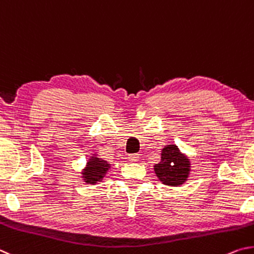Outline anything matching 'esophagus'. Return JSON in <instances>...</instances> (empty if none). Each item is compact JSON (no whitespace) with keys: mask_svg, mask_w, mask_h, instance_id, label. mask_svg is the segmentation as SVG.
Wrapping results in <instances>:
<instances>
[{"mask_svg":"<svg viewBox=\"0 0 254 254\" xmlns=\"http://www.w3.org/2000/svg\"><path fill=\"white\" fill-rule=\"evenodd\" d=\"M128 158H129V161L131 163H136L139 159V156L137 154H131V155H129V156H128Z\"/></svg>","mask_w":254,"mask_h":254,"instance_id":"obj_1","label":"esophagus"}]
</instances>
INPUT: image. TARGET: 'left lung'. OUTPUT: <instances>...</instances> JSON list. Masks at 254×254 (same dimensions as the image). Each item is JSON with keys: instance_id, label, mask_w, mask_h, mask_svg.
Instances as JSON below:
<instances>
[{"instance_id": "1", "label": "left lung", "mask_w": 254, "mask_h": 254, "mask_svg": "<svg viewBox=\"0 0 254 254\" xmlns=\"http://www.w3.org/2000/svg\"><path fill=\"white\" fill-rule=\"evenodd\" d=\"M155 174L167 186H182L189 181L192 164L188 155L182 153L179 146L170 144L164 146L161 162L154 165Z\"/></svg>"}]
</instances>
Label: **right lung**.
Listing matches in <instances>:
<instances>
[{"label": "right lung", "instance_id": "1", "mask_svg": "<svg viewBox=\"0 0 254 254\" xmlns=\"http://www.w3.org/2000/svg\"><path fill=\"white\" fill-rule=\"evenodd\" d=\"M111 165L106 159L99 157L98 154H91V156L88 157V161L81 170V179L86 184H99L100 182L105 180L106 175L108 174Z\"/></svg>", "mask_w": 254, "mask_h": 254}]
</instances>
